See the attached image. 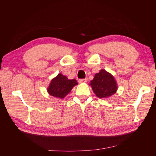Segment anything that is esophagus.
Returning a JSON list of instances; mask_svg holds the SVG:
<instances>
[{
  "instance_id": "obj_1",
  "label": "esophagus",
  "mask_w": 156,
  "mask_h": 156,
  "mask_svg": "<svg viewBox=\"0 0 156 156\" xmlns=\"http://www.w3.org/2000/svg\"><path fill=\"white\" fill-rule=\"evenodd\" d=\"M87 79H80L78 80V82L79 83H87Z\"/></svg>"
}]
</instances>
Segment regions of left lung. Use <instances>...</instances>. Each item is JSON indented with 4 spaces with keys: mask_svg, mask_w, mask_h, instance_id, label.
Wrapping results in <instances>:
<instances>
[{
    "mask_svg": "<svg viewBox=\"0 0 156 156\" xmlns=\"http://www.w3.org/2000/svg\"><path fill=\"white\" fill-rule=\"evenodd\" d=\"M94 92L100 98H108L113 95L117 90L115 80L109 73L101 69L95 75L90 82Z\"/></svg>",
    "mask_w": 156,
    "mask_h": 156,
    "instance_id": "left-lung-1",
    "label": "left lung"
}]
</instances>
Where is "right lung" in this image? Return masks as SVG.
<instances>
[{
	"mask_svg": "<svg viewBox=\"0 0 156 156\" xmlns=\"http://www.w3.org/2000/svg\"><path fill=\"white\" fill-rule=\"evenodd\" d=\"M77 84L75 79L69 80L64 75L59 73L57 77L51 81L48 88V92L51 96L55 98H64Z\"/></svg>",
	"mask_w": 156,
	"mask_h": 156,
	"instance_id": "1",
	"label": "right lung"
}]
</instances>
